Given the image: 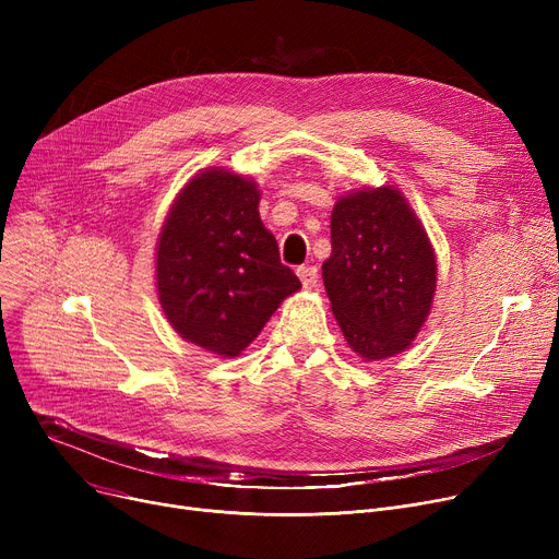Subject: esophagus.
I'll return each instance as SVG.
<instances>
[{"label":"esophagus","mask_w":559,"mask_h":559,"mask_svg":"<svg viewBox=\"0 0 559 559\" xmlns=\"http://www.w3.org/2000/svg\"><path fill=\"white\" fill-rule=\"evenodd\" d=\"M297 276L301 278V283H304L306 289H314L317 283H319L317 267H299V270H297Z\"/></svg>","instance_id":"obj_1"}]
</instances>
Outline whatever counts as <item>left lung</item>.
Instances as JSON below:
<instances>
[{"label":"left lung","mask_w":559,"mask_h":559,"mask_svg":"<svg viewBox=\"0 0 559 559\" xmlns=\"http://www.w3.org/2000/svg\"><path fill=\"white\" fill-rule=\"evenodd\" d=\"M329 260L321 264L331 310L354 354L385 360L424 329L437 287L428 233L399 188H360L331 215Z\"/></svg>","instance_id":"8db88e82"}]
</instances>
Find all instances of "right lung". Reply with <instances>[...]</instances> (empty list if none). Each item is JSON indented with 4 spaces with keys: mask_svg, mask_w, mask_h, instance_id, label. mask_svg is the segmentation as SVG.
<instances>
[{
    "mask_svg": "<svg viewBox=\"0 0 559 559\" xmlns=\"http://www.w3.org/2000/svg\"><path fill=\"white\" fill-rule=\"evenodd\" d=\"M251 176L205 167L176 194L156 245L160 308L186 342L238 358L301 281L264 228Z\"/></svg>",
    "mask_w": 559,
    "mask_h": 559,
    "instance_id": "add662e5",
    "label": "right lung"
}]
</instances>
